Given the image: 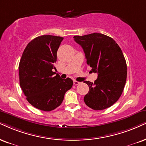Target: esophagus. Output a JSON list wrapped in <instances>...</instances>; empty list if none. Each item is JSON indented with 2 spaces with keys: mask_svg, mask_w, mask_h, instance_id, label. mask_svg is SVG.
I'll return each mask as SVG.
<instances>
[{
  "mask_svg": "<svg viewBox=\"0 0 146 146\" xmlns=\"http://www.w3.org/2000/svg\"><path fill=\"white\" fill-rule=\"evenodd\" d=\"M73 84H74L75 86H77V85L80 84V82H77V81H74V82H73Z\"/></svg>",
  "mask_w": 146,
  "mask_h": 146,
  "instance_id": "34e87169",
  "label": "esophagus"
}]
</instances>
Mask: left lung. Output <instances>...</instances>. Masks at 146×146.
I'll use <instances>...</instances> for the list:
<instances>
[{"label":"left lung","mask_w":146,"mask_h":146,"mask_svg":"<svg viewBox=\"0 0 146 146\" xmlns=\"http://www.w3.org/2000/svg\"><path fill=\"white\" fill-rule=\"evenodd\" d=\"M73 38L84 49L91 71L98 73L94 84L84 82L89 86L84 102L93 110L106 109L117 102L124 90L127 64L123 52L112 38L99 33Z\"/></svg>","instance_id":"obj_1"}]
</instances>
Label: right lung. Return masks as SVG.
Segmentation results:
<instances>
[{"instance_id":"add662e5","label":"right lung","mask_w":146,"mask_h":146,"mask_svg":"<svg viewBox=\"0 0 146 146\" xmlns=\"http://www.w3.org/2000/svg\"><path fill=\"white\" fill-rule=\"evenodd\" d=\"M62 37L44 35L32 40L24 50L19 64V84L27 100L35 108L51 111L62 102L73 81L62 79L56 69V53Z\"/></svg>"}]
</instances>
